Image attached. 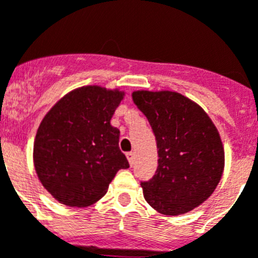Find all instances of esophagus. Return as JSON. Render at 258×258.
Listing matches in <instances>:
<instances>
[{"label":"esophagus","instance_id":"obj_1","mask_svg":"<svg viewBox=\"0 0 258 258\" xmlns=\"http://www.w3.org/2000/svg\"><path fill=\"white\" fill-rule=\"evenodd\" d=\"M126 158H127V161H129V163H131V165H133V163H134V153L133 152L126 153Z\"/></svg>","mask_w":258,"mask_h":258}]
</instances>
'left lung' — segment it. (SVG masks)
Listing matches in <instances>:
<instances>
[{
    "mask_svg": "<svg viewBox=\"0 0 258 258\" xmlns=\"http://www.w3.org/2000/svg\"><path fill=\"white\" fill-rule=\"evenodd\" d=\"M158 148V167L142 180L144 197L154 210L180 215L214 192L224 169L220 136L201 106L176 92H133Z\"/></svg>",
    "mask_w": 258,
    "mask_h": 258,
    "instance_id": "1",
    "label": "left lung"
}]
</instances>
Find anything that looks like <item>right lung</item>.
<instances>
[{"instance_id": "obj_1", "label": "right lung", "mask_w": 258, "mask_h": 258, "mask_svg": "<svg viewBox=\"0 0 258 258\" xmlns=\"http://www.w3.org/2000/svg\"><path fill=\"white\" fill-rule=\"evenodd\" d=\"M124 93L78 88L44 116L34 142V166L44 188L60 203L87 207L105 195L117 171L127 169L110 118Z\"/></svg>"}]
</instances>
